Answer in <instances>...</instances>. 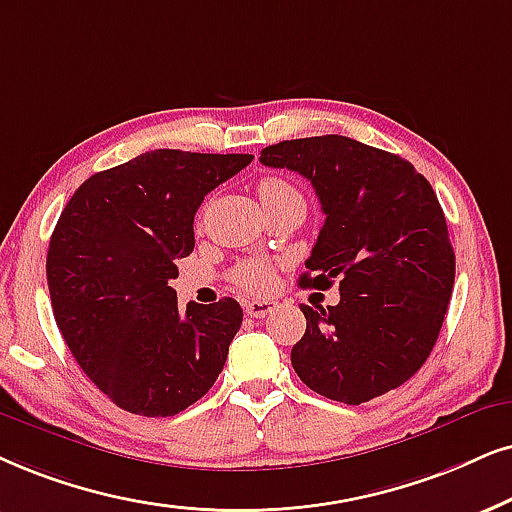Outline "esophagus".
<instances>
[{"instance_id": "esophagus-1", "label": "esophagus", "mask_w": 512, "mask_h": 512, "mask_svg": "<svg viewBox=\"0 0 512 512\" xmlns=\"http://www.w3.org/2000/svg\"><path fill=\"white\" fill-rule=\"evenodd\" d=\"M276 307H278V304L274 300H248L243 304L245 314H248L250 319H262V316L274 312Z\"/></svg>"}]
</instances>
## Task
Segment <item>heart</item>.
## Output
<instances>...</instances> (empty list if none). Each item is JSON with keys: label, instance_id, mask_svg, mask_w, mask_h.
<instances>
[{"label": "heart", "instance_id": "1", "mask_svg": "<svg viewBox=\"0 0 512 512\" xmlns=\"http://www.w3.org/2000/svg\"><path fill=\"white\" fill-rule=\"evenodd\" d=\"M257 193H260L262 203H271V200H281V198H300V193L290 181H286L283 177H264L257 184ZM234 281L238 286L245 290H252V293H262L267 290L271 283H274V269L269 267L267 262L260 260H250L238 264L234 269Z\"/></svg>", "mask_w": 512, "mask_h": 512}]
</instances>
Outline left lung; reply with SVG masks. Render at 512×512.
I'll return each mask as SVG.
<instances>
[{"label":"left lung","mask_w":512,"mask_h":512,"mask_svg":"<svg viewBox=\"0 0 512 512\" xmlns=\"http://www.w3.org/2000/svg\"><path fill=\"white\" fill-rule=\"evenodd\" d=\"M260 163L312 181L326 215L300 286L340 281L335 307L302 304L295 373L352 406L404 385L435 347L456 276L430 181L409 160L340 134L267 146Z\"/></svg>","instance_id":"8db88e82"}]
</instances>
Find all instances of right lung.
I'll return each instance as SVG.
<instances>
[{
  "instance_id": "obj_1",
  "label": "right lung",
  "mask_w": 512,
  "mask_h": 512,
  "mask_svg": "<svg viewBox=\"0 0 512 512\" xmlns=\"http://www.w3.org/2000/svg\"><path fill=\"white\" fill-rule=\"evenodd\" d=\"M248 153H141L96 172L51 234L47 281L58 331L120 409L167 418L215 385L243 323L234 297L179 309L170 278L193 252V217Z\"/></svg>"
}]
</instances>
